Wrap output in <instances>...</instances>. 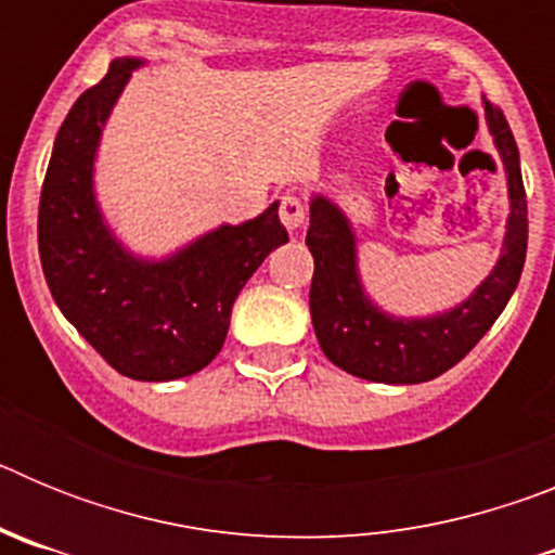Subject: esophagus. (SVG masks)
Wrapping results in <instances>:
<instances>
[{
  "instance_id": "esophagus-1",
  "label": "esophagus",
  "mask_w": 555,
  "mask_h": 555,
  "mask_svg": "<svg viewBox=\"0 0 555 555\" xmlns=\"http://www.w3.org/2000/svg\"><path fill=\"white\" fill-rule=\"evenodd\" d=\"M281 222L286 224L288 230L302 228V222H306V203H302L294 191H288V194L281 197Z\"/></svg>"
}]
</instances>
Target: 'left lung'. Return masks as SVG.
Returning <instances> with one entry per match:
<instances>
[{"instance_id": "1", "label": "left lung", "mask_w": 555, "mask_h": 555, "mask_svg": "<svg viewBox=\"0 0 555 555\" xmlns=\"http://www.w3.org/2000/svg\"><path fill=\"white\" fill-rule=\"evenodd\" d=\"M483 113L508 180L503 249L489 278L455 308L434 317H391L364 292L356 233L345 210L322 194L311 197L306 244L313 255L311 322L320 347L338 370L375 384H425L455 366L494 325L522 274L528 249V205L519 150L506 116L483 100Z\"/></svg>"}]
</instances>
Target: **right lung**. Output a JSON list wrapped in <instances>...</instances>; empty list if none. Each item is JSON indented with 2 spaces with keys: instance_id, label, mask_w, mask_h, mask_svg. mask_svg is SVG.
Returning <instances> with one entry per match:
<instances>
[{
  "instance_id": "obj_1",
  "label": "right lung",
  "mask_w": 555,
  "mask_h": 555,
  "mask_svg": "<svg viewBox=\"0 0 555 555\" xmlns=\"http://www.w3.org/2000/svg\"><path fill=\"white\" fill-rule=\"evenodd\" d=\"M141 57H116L57 130L38 205V253L57 308L107 364L132 380H178L222 350L230 311L274 247L288 242L278 203L222 224L160 261L113 235L94 194L102 127Z\"/></svg>"
}]
</instances>
